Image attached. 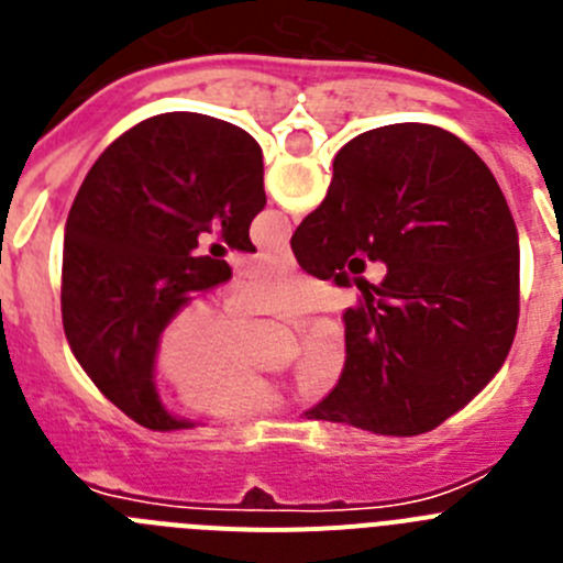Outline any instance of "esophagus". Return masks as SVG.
Segmentation results:
<instances>
[{
	"instance_id": "esophagus-1",
	"label": "esophagus",
	"mask_w": 563,
	"mask_h": 563,
	"mask_svg": "<svg viewBox=\"0 0 563 563\" xmlns=\"http://www.w3.org/2000/svg\"><path fill=\"white\" fill-rule=\"evenodd\" d=\"M267 258H273V262H278V265H285V267H292V262H296V258H292V251L287 245L271 251L267 253Z\"/></svg>"
}]
</instances>
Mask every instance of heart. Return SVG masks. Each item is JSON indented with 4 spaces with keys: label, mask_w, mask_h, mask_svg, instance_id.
<instances>
[{
    "label": "heart",
    "mask_w": 563,
    "mask_h": 563,
    "mask_svg": "<svg viewBox=\"0 0 563 563\" xmlns=\"http://www.w3.org/2000/svg\"><path fill=\"white\" fill-rule=\"evenodd\" d=\"M231 321L276 318L298 324L324 307V290L310 276L287 267H265L228 296ZM245 327L225 324L208 307L183 312L163 335L161 357L168 375L180 380V395L208 415H253L282 402L276 386L239 363L245 350ZM346 369V338L338 324H318L307 332L298 355L296 380L301 395L321 397Z\"/></svg>",
    "instance_id": "b5f03b06"
}]
</instances>
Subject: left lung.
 Here are the masks:
<instances>
[{
	"label": "left lung",
	"mask_w": 563,
	"mask_h": 563,
	"mask_svg": "<svg viewBox=\"0 0 563 563\" xmlns=\"http://www.w3.org/2000/svg\"><path fill=\"white\" fill-rule=\"evenodd\" d=\"M265 202L258 143L197 112L123 132L78 188L64 233V332L101 395L143 429H194L154 386L161 335L194 292L231 278L222 253L197 256L200 233L256 253L247 231Z\"/></svg>",
	"instance_id": "obj_1"
}]
</instances>
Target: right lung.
<instances>
[{
    "label": "right lung",
    "mask_w": 563,
    "mask_h": 563,
    "mask_svg": "<svg viewBox=\"0 0 563 563\" xmlns=\"http://www.w3.org/2000/svg\"><path fill=\"white\" fill-rule=\"evenodd\" d=\"M290 247L324 282L352 253L386 267L343 312L346 369L307 420L426 434L474 400L514 346L516 222L490 168L445 129L357 134Z\"/></svg>",
    "instance_id": "add662e5"
}]
</instances>
